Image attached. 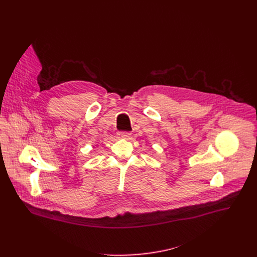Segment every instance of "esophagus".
<instances>
[{"label": "esophagus", "mask_w": 257, "mask_h": 257, "mask_svg": "<svg viewBox=\"0 0 257 257\" xmlns=\"http://www.w3.org/2000/svg\"><path fill=\"white\" fill-rule=\"evenodd\" d=\"M132 136V134L130 132H118L117 133V137L120 139H128Z\"/></svg>", "instance_id": "esophagus-1"}]
</instances>
